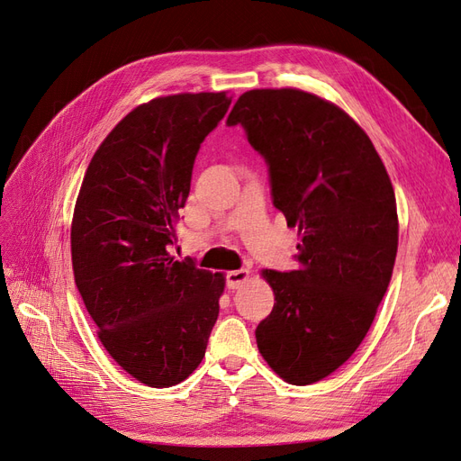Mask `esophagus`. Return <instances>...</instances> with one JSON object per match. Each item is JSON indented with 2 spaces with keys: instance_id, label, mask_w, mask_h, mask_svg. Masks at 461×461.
<instances>
[{
  "instance_id": "1",
  "label": "esophagus",
  "mask_w": 461,
  "mask_h": 461,
  "mask_svg": "<svg viewBox=\"0 0 461 461\" xmlns=\"http://www.w3.org/2000/svg\"><path fill=\"white\" fill-rule=\"evenodd\" d=\"M249 273L246 269H239V271H229L227 273V288L229 290H236L240 288L246 281H248Z\"/></svg>"
}]
</instances>
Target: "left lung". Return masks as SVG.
<instances>
[{"mask_svg": "<svg viewBox=\"0 0 461 461\" xmlns=\"http://www.w3.org/2000/svg\"><path fill=\"white\" fill-rule=\"evenodd\" d=\"M227 124L267 163L273 205L300 236L298 269L263 271L275 305L258 348L286 383H317L357 350L393 276V185L359 124L313 94L249 90Z\"/></svg>", "mask_w": 461, "mask_h": 461, "instance_id": "left-lung-1", "label": "left lung"}]
</instances>
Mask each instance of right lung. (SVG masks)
Returning a JSON list of instances; mask_svg holds the SVG:
<instances>
[{"label":"right lung","mask_w":461,"mask_h":461,"mask_svg":"<svg viewBox=\"0 0 461 461\" xmlns=\"http://www.w3.org/2000/svg\"><path fill=\"white\" fill-rule=\"evenodd\" d=\"M230 102L200 92L138 105L94 153L77 198V288L109 356L153 388L202 364L219 317L225 276L175 261L169 248L200 146Z\"/></svg>","instance_id":"obj_1"}]
</instances>
